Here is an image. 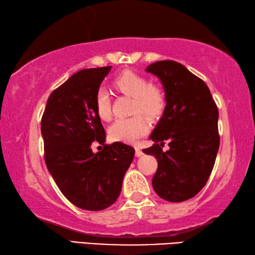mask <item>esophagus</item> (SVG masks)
<instances>
[{"instance_id":"1","label":"esophagus","mask_w":255,"mask_h":255,"mask_svg":"<svg viewBox=\"0 0 255 255\" xmlns=\"http://www.w3.org/2000/svg\"><path fill=\"white\" fill-rule=\"evenodd\" d=\"M135 155H136V157H140L141 155H143V152H141V150L138 147H136L135 148Z\"/></svg>"}]
</instances>
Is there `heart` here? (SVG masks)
<instances>
[{
    "label": "heart",
    "mask_w": 255,
    "mask_h": 255,
    "mask_svg": "<svg viewBox=\"0 0 255 255\" xmlns=\"http://www.w3.org/2000/svg\"><path fill=\"white\" fill-rule=\"evenodd\" d=\"M115 88L128 97L133 98V111H140L150 120H157L166 107V99L163 90L150 85L146 77L135 72L126 71L117 76ZM96 111L102 120L111 119V100L109 92L100 88L96 94ZM148 129V122L143 115L137 114L129 118H120L111 125L109 136L112 140L133 143Z\"/></svg>",
    "instance_id": "heart-1"
}]
</instances>
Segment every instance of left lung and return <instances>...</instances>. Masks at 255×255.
<instances>
[{
    "label": "left lung",
    "mask_w": 255,
    "mask_h": 255,
    "mask_svg": "<svg viewBox=\"0 0 255 255\" xmlns=\"http://www.w3.org/2000/svg\"><path fill=\"white\" fill-rule=\"evenodd\" d=\"M159 79L166 107L144 149L157 158L152 184L164 200L195 197L208 181L219 148L218 109L204 81L174 60L153 63L145 70ZM170 148L163 152V141Z\"/></svg>",
    "instance_id": "1"
}]
</instances>
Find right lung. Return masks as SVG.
I'll return each mask as SVG.
<instances>
[{
    "instance_id": "1",
    "label": "right lung",
    "mask_w": 255,
    "mask_h": 255,
    "mask_svg": "<svg viewBox=\"0 0 255 255\" xmlns=\"http://www.w3.org/2000/svg\"><path fill=\"white\" fill-rule=\"evenodd\" d=\"M110 70L86 68L73 74L50 94L41 119L47 169L63 195L85 210L115 204L135 155L131 146L120 141L92 152L93 141H106L94 100Z\"/></svg>"
}]
</instances>
